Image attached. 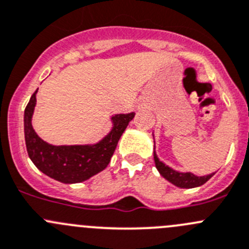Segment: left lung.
Returning <instances> with one entry per match:
<instances>
[{
    "label": "left lung",
    "instance_id": "8db88e82",
    "mask_svg": "<svg viewBox=\"0 0 249 249\" xmlns=\"http://www.w3.org/2000/svg\"><path fill=\"white\" fill-rule=\"evenodd\" d=\"M153 156L154 163H156V166L159 173H160V175L163 178H165L169 182L174 183V185L178 186V187H181V189H194V187H198V186L206 183L214 175V173L209 174L207 176H196L192 173H178V171L173 170L168 165L161 163L158 159V157H157L156 152L153 153Z\"/></svg>",
    "mask_w": 249,
    "mask_h": 249
}]
</instances>
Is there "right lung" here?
Segmentation results:
<instances>
[{
	"mask_svg": "<svg viewBox=\"0 0 249 249\" xmlns=\"http://www.w3.org/2000/svg\"><path fill=\"white\" fill-rule=\"evenodd\" d=\"M36 92L37 90L33 93L24 112L26 151L36 168L64 183L81 182L107 168L120 136L134 119L135 113L114 115L112 131L92 146H52L41 140L31 125Z\"/></svg>",
	"mask_w": 249,
	"mask_h": 249,
	"instance_id": "obj_1",
	"label": "right lung"
}]
</instances>
